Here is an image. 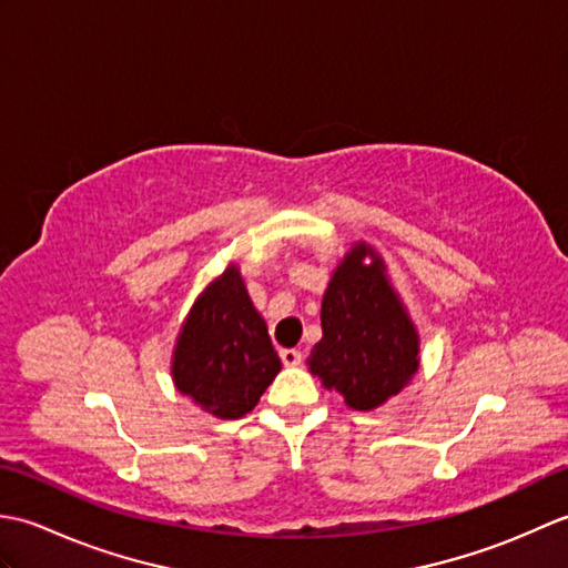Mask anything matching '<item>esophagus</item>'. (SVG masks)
<instances>
[{
  "label": "esophagus",
  "instance_id": "34e87169",
  "mask_svg": "<svg viewBox=\"0 0 568 568\" xmlns=\"http://www.w3.org/2000/svg\"><path fill=\"white\" fill-rule=\"evenodd\" d=\"M281 361L285 366H300V364H303V354H300L297 348H283Z\"/></svg>",
  "mask_w": 568,
  "mask_h": 568
}]
</instances>
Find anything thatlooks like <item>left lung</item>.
<instances>
[{
  "label": "left lung",
  "instance_id": "left-lung-1",
  "mask_svg": "<svg viewBox=\"0 0 568 568\" xmlns=\"http://www.w3.org/2000/svg\"><path fill=\"white\" fill-rule=\"evenodd\" d=\"M366 244L348 253L322 300V339L307 361L324 388L339 393L348 407L373 409L403 390L417 371V334L400 300L371 266Z\"/></svg>",
  "mask_w": 568,
  "mask_h": 568
}]
</instances>
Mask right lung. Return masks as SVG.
Returning a JSON list of instances; mask_svg holds the SVG:
<instances>
[{"instance_id": "add662e5", "label": "right lung", "mask_w": 568, "mask_h": 568, "mask_svg": "<svg viewBox=\"0 0 568 568\" xmlns=\"http://www.w3.org/2000/svg\"><path fill=\"white\" fill-rule=\"evenodd\" d=\"M281 371L265 322L239 271L214 281L192 307L173 356V378L207 413L244 417Z\"/></svg>"}]
</instances>
